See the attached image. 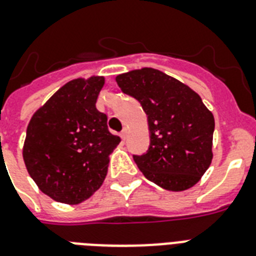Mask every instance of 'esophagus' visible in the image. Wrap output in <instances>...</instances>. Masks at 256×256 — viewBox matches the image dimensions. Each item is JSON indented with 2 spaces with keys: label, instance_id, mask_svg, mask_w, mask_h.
Segmentation results:
<instances>
[{
  "label": "esophagus",
  "instance_id": "esophagus-1",
  "mask_svg": "<svg viewBox=\"0 0 256 256\" xmlns=\"http://www.w3.org/2000/svg\"><path fill=\"white\" fill-rule=\"evenodd\" d=\"M120 135H121V138L124 140V139H126V135H128V130H126V128H124V130H122L121 134H120Z\"/></svg>",
  "mask_w": 256,
  "mask_h": 256
}]
</instances>
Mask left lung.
Here are the masks:
<instances>
[{"label":"left lung","instance_id":"1","mask_svg":"<svg viewBox=\"0 0 256 256\" xmlns=\"http://www.w3.org/2000/svg\"><path fill=\"white\" fill-rule=\"evenodd\" d=\"M118 86L147 114L150 147L134 154L147 180L170 191L192 188L212 161L214 118L200 96L156 68L118 75Z\"/></svg>","mask_w":256,"mask_h":256}]
</instances>
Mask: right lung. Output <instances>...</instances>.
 <instances>
[{
	"label": "right lung",
	"instance_id": "1",
	"mask_svg": "<svg viewBox=\"0 0 256 256\" xmlns=\"http://www.w3.org/2000/svg\"><path fill=\"white\" fill-rule=\"evenodd\" d=\"M102 76L74 79L32 116L23 158L38 188L60 203L78 204L102 184L120 136L96 109Z\"/></svg>",
	"mask_w": 256,
	"mask_h": 256
}]
</instances>
